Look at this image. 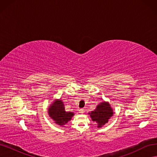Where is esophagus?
Returning <instances> with one entry per match:
<instances>
[{
	"instance_id": "esophagus-1",
	"label": "esophagus",
	"mask_w": 157,
	"mask_h": 157,
	"mask_svg": "<svg viewBox=\"0 0 157 157\" xmlns=\"http://www.w3.org/2000/svg\"><path fill=\"white\" fill-rule=\"evenodd\" d=\"M78 111H79V113H83L84 112V109H80Z\"/></svg>"
}]
</instances>
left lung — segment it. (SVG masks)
I'll use <instances>...</instances> for the list:
<instances>
[{"instance_id": "1", "label": "left lung", "mask_w": 157, "mask_h": 157, "mask_svg": "<svg viewBox=\"0 0 157 157\" xmlns=\"http://www.w3.org/2000/svg\"><path fill=\"white\" fill-rule=\"evenodd\" d=\"M92 120L98 123V128H101L108 122L113 115V111L108 102L103 101L97 105L96 109L88 113Z\"/></svg>"}]
</instances>
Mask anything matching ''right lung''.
<instances>
[{
	"instance_id": "right-lung-1",
	"label": "right lung",
	"mask_w": 157,
	"mask_h": 157,
	"mask_svg": "<svg viewBox=\"0 0 157 157\" xmlns=\"http://www.w3.org/2000/svg\"><path fill=\"white\" fill-rule=\"evenodd\" d=\"M48 114L55 123L60 126L65 125L74 116L73 112L65 111L64 104L61 99H56L51 104L48 108Z\"/></svg>"
}]
</instances>
